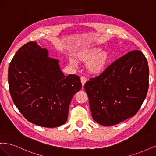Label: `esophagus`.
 <instances>
[{
  "label": "esophagus",
  "mask_w": 156,
  "mask_h": 156,
  "mask_svg": "<svg viewBox=\"0 0 156 156\" xmlns=\"http://www.w3.org/2000/svg\"><path fill=\"white\" fill-rule=\"evenodd\" d=\"M81 83H82V85L84 86V84H85V83L87 82V78L84 76H82L81 77Z\"/></svg>",
  "instance_id": "esophagus-1"
}]
</instances>
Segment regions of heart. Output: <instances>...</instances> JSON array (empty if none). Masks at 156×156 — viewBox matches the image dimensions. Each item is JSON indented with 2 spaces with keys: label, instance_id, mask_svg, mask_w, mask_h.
Returning <instances> with one entry per match:
<instances>
[{
  "label": "heart",
  "instance_id": "obj_1",
  "mask_svg": "<svg viewBox=\"0 0 156 156\" xmlns=\"http://www.w3.org/2000/svg\"><path fill=\"white\" fill-rule=\"evenodd\" d=\"M77 59L84 63H87L89 73L100 75L103 73L110 63V55L107 51H101V49L92 48L85 49L77 55ZM72 64H75L74 61Z\"/></svg>",
  "mask_w": 156,
  "mask_h": 156
}]
</instances>
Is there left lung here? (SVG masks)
<instances>
[{
	"label": "left lung",
	"instance_id": "8db88e82",
	"mask_svg": "<svg viewBox=\"0 0 156 156\" xmlns=\"http://www.w3.org/2000/svg\"><path fill=\"white\" fill-rule=\"evenodd\" d=\"M148 86L147 59L139 50L129 51L84 84L93 119L111 126L135 116Z\"/></svg>",
	"mask_w": 156,
	"mask_h": 156
}]
</instances>
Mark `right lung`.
<instances>
[{"label": "right lung", "instance_id": "1", "mask_svg": "<svg viewBox=\"0 0 156 156\" xmlns=\"http://www.w3.org/2000/svg\"><path fill=\"white\" fill-rule=\"evenodd\" d=\"M34 41L19 49L9 65V91L18 110L31 123L58 127L68 120L74 94L82 88L79 77H66L59 61Z\"/></svg>", "mask_w": 156, "mask_h": 156}]
</instances>
